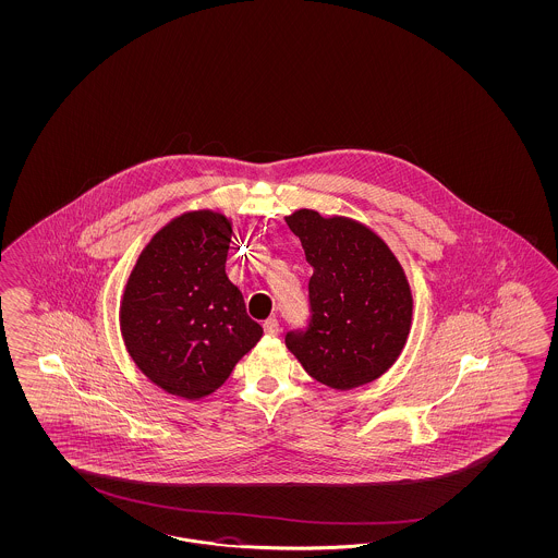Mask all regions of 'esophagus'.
<instances>
[{
  "label": "esophagus",
  "mask_w": 558,
  "mask_h": 558,
  "mask_svg": "<svg viewBox=\"0 0 558 558\" xmlns=\"http://www.w3.org/2000/svg\"><path fill=\"white\" fill-rule=\"evenodd\" d=\"M264 331H266V336H278L280 333V323H278V319H274V317H270V319H266L264 322Z\"/></svg>",
  "instance_id": "esophagus-1"
}]
</instances>
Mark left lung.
Listing matches in <instances>:
<instances>
[{"instance_id":"1","label":"left lung","mask_w":558,"mask_h":558,"mask_svg":"<svg viewBox=\"0 0 558 558\" xmlns=\"http://www.w3.org/2000/svg\"><path fill=\"white\" fill-rule=\"evenodd\" d=\"M287 225L313 266L311 323L287 333V348L315 380L336 390L368 385L405 348L413 296L405 270L366 225L301 208Z\"/></svg>"}]
</instances>
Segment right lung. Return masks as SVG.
<instances>
[{
    "mask_svg": "<svg viewBox=\"0 0 558 558\" xmlns=\"http://www.w3.org/2000/svg\"><path fill=\"white\" fill-rule=\"evenodd\" d=\"M231 219L190 210L161 227L138 255L120 301V333L153 385L198 401L225 385L264 336L227 278Z\"/></svg>",
    "mask_w": 558,
    "mask_h": 558,
    "instance_id": "1",
    "label": "right lung"
}]
</instances>
